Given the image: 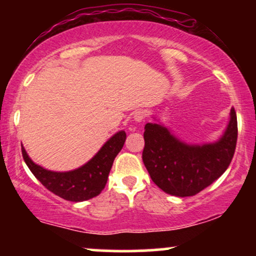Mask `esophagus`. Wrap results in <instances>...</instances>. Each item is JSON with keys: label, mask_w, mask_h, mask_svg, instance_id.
Here are the masks:
<instances>
[{"label": "esophagus", "mask_w": 256, "mask_h": 256, "mask_svg": "<svg viewBox=\"0 0 256 256\" xmlns=\"http://www.w3.org/2000/svg\"><path fill=\"white\" fill-rule=\"evenodd\" d=\"M134 119L136 120V122H143V120L146 119V113H144V112H143V110H137V112H134Z\"/></svg>", "instance_id": "obj_1"}]
</instances>
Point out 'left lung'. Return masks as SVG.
Segmentation results:
<instances>
[{"instance_id": "8db88e82", "label": "left lung", "mask_w": 256, "mask_h": 256, "mask_svg": "<svg viewBox=\"0 0 256 256\" xmlns=\"http://www.w3.org/2000/svg\"><path fill=\"white\" fill-rule=\"evenodd\" d=\"M143 162L152 180L170 195L194 196L226 171L236 149L237 116L231 108V119L219 142L186 146L164 126L146 124Z\"/></svg>"}]
</instances>
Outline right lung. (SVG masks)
Segmentation results:
<instances>
[{
	"instance_id": "add662e5",
	"label": "right lung",
	"mask_w": 256,
	"mask_h": 256,
	"mask_svg": "<svg viewBox=\"0 0 256 256\" xmlns=\"http://www.w3.org/2000/svg\"><path fill=\"white\" fill-rule=\"evenodd\" d=\"M126 140L125 131L114 134L88 164L71 172H52L36 165L22 146L24 161L30 171L49 192L61 198L82 202L98 196L104 189L113 161Z\"/></svg>"
}]
</instances>
